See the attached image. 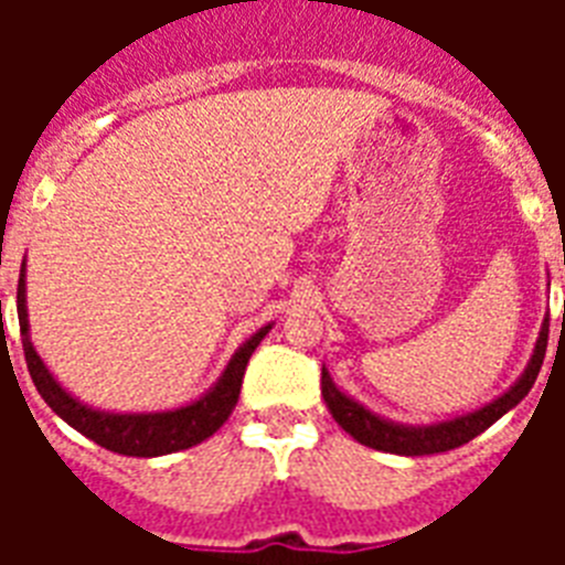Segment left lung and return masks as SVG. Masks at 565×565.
Masks as SVG:
<instances>
[{
	"label": "left lung",
	"mask_w": 565,
	"mask_h": 565,
	"mask_svg": "<svg viewBox=\"0 0 565 565\" xmlns=\"http://www.w3.org/2000/svg\"><path fill=\"white\" fill-rule=\"evenodd\" d=\"M545 345H548V319H545L543 331H540L534 358L527 363L525 375L519 377L508 393L495 398L492 404H487V407H481V411L466 413V416H457V419L439 422V425H428V428H413V425H395V422L381 419V416L370 413L358 402H352L349 395L340 393L326 370H322V398H326L331 416L343 425L345 434H352L361 446L404 457L439 455V451H451V448L463 446V443L475 439L478 434H483L492 422H499L510 407H516L531 393V386H534L536 375H540V366H543Z\"/></svg>",
	"instance_id": "8db88e82"
}]
</instances>
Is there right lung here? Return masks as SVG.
I'll return each mask as SVG.
<instances>
[{
  "label": "right lung",
  "mask_w": 565,
  "mask_h": 565,
  "mask_svg": "<svg viewBox=\"0 0 565 565\" xmlns=\"http://www.w3.org/2000/svg\"><path fill=\"white\" fill-rule=\"evenodd\" d=\"M17 317H20L25 366H29L31 381L38 386V393L43 395V402L66 425H73L78 434L90 437L96 446L126 457L172 455V451L199 446L202 439L213 437L222 428V422L231 416L234 404H237L248 358L260 345V340L269 334V326H266L252 340L239 345L237 354L231 358L228 370L222 372L220 384L213 386L207 395H202L199 402L188 404V407L167 413H102L90 411L87 404L75 402L73 395L64 393V386L49 375V370L34 352V345L29 340V313H25V264H22L20 284H17Z\"/></svg>",
  "instance_id": "right-lung-1"
}]
</instances>
